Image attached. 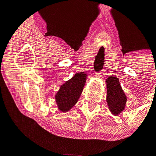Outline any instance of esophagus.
<instances>
[{
  "label": "esophagus",
  "mask_w": 156,
  "mask_h": 156,
  "mask_svg": "<svg viewBox=\"0 0 156 156\" xmlns=\"http://www.w3.org/2000/svg\"><path fill=\"white\" fill-rule=\"evenodd\" d=\"M97 75H98V76H101V73H98L97 74Z\"/></svg>",
  "instance_id": "obj_1"
}]
</instances>
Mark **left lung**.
Instances as JSON below:
<instances>
[{
    "label": "left lung",
    "instance_id": "left-lung-1",
    "mask_svg": "<svg viewBox=\"0 0 156 156\" xmlns=\"http://www.w3.org/2000/svg\"><path fill=\"white\" fill-rule=\"evenodd\" d=\"M107 102L112 114L118 115L124 109L127 100L119 80L115 77H108L107 79Z\"/></svg>",
    "mask_w": 156,
    "mask_h": 156
}]
</instances>
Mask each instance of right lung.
<instances>
[{"label":"right lung","mask_w":156,"mask_h":156,"mask_svg":"<svg viewBox=\"0 0 156 156\" xmlns=\"http://www.w3.org/2000/svg\"><path fill=\"white\" fill-rule=\"evenodd\" d=\"M87 74L77 73L60 87L56 94V103L60 111H68L78 101L86 81Z\"/></svg>","instance_id":"add662e5"}]
</instances>
